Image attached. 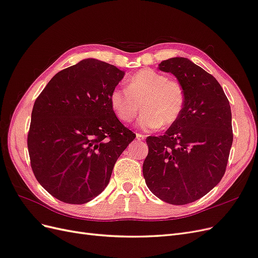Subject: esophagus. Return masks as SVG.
Wrapping results in <instances>:
<instances>
[{"instance_id":"1","label":"esophagus","mask_w":258,"mask_h":258,"mask_svg":"<svg viewBox=\"0 0 258 258\" xmlns=\"http://www.w3.org/2000/svg\"><path fill=\"white\" fill-rule=\"evenodd\" d=\"M137 139H138V141H143V140L145 139V136H143L141 134H137Z\"/></svg>"}]
</instances>
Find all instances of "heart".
Listing matches in <instances>:
<instances>
[{
	"instance_id": "obj_1",
	"label": "heart",
	"mask_w": 258,
	"mask_h": 258,
	"mask_svg": "<svg viewBox=\"0 0 258 258\" xmlns=\"http://www.w3.org/2000/svg\"><path fill=\"white\" fill-rule=\"evenodd\" d=\"M113 113L122 122H131L140 111L139 126L155 130L171 126L181 117L185 106V90L176 81L151 69L141 70L128 80L127 90L115 87L108 97Z\"/></svg>"
}]
</instances>
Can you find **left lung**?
Instances as JSON below:
<instances>
[{"label": "left lung", "mask_w": 258, "mask_h": 258, "mask_svg": "<svg viewBox=\"0 0 258 258\" xmlns=\"http://www.w3.org/2000/svg\"><path fill=\"white\" fill-rule=\"evenodd\" d=\"M185 90L181 117L163 136L148 137L143 175L162 201L182 206L204 197L220 183L232 144L231 110L214 76L183 57L159 63Z\"/></svg>", "instance_id": "obj_1"}]
</instances>
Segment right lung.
<instances>
[{
    "label": "right lung",
    "instance_id": "obj_1",
    "mask_svg": "<svg viewBox=\"0 0 258 258\" xmlns=\"http://www.w3.org/2000/svg\"><path fill=\"white\" fill-rule=\"evenodd\" d=\"M123 76L115 66L84 59L54 75L35 100L28 135L31 167L60 201L83 205L102 192L135 140L108 102Z\"/></svg>",
    "mask_w": 258,
    "mask_h": 258
}]
</instances>
